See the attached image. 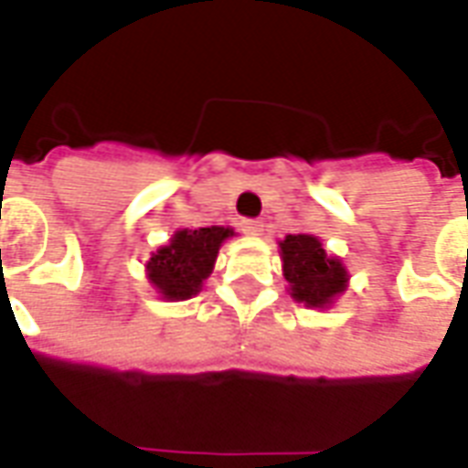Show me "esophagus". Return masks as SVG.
<instances>
[{"instance_id":"esophagus-1","label":"esophagus","mask_w":468,"mask_h":468,"mask_svg":"<svg viewBox=\"0 0 468 468\" xmlns=\"http://www.w3.org/2000/svg\"><path fill=\"white\" fill-rule=\"evenodd\" d=\"M240 230L248 235H261L263 233V223L255 220V218H243V220H240Z\"/></svg>"}]
</instances>
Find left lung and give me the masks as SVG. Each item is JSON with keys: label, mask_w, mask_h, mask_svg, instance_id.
I'll use <instances>...</instances> for the list:
<instances>
[{"label": "left lung", "mask_w": 468, "mask_h": 468, "mask_svg": "<svg viewBox=\"0 0 468 468\" xmlns=\"http://www.w3.org/2000/svg\"><path fill=\"white\" fill-rule=\"evenodd\" d=\"M283 275L291 283L295 301L314 308H324L335 295L346 291V268L338 258H328L324 245L314 235H288L281 243Z\"/></svg>", "instance_id": "left-lung-1"}]
</instances>
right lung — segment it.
Masks as SVG:
<instances>
[{
	"label": "right lung",
	"instance_id": "1",
	"mask_svg": "<svg viewBox=\"0 0 468 468\" xmlns=\"http://www.w3.org/2000/svg\"><path fill=\"white\" fill-rule=\"evenodd\" d=\"M230 235L233 230L220 225L177 230L173 240L160 248L147 263L153 285H157L163 298L170 301H185L195 295L213 271L218 248Z\"/></svg>",
	"mask_w": 468,
	"mask_h": 468
}]
</instances>
